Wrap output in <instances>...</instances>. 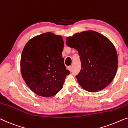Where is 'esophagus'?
<instances>
[{"mask_svg":"<svg viewBox=\"0 0 128 128\" xmlns=\"http://www.w3.org/2000/svg\"><path fill=\"white\" fill-rule=\"evenodd\" d=\"M68 70H69V71L71 72H72V67L71 66H68Z\"/></svg>","mask_w":128,"mask_h":128,"instance_id":"esophagus-1","label":"esophagus"}]
</instances>
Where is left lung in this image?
I'll use <instances>...</instances> for the list:
<instances>
[{
  "mask_svg": "<svg viewBox=\"0 0 128 128\" xmlns=\"http://www.w3.org/2000/svg\"><path fill=\"white\" fill-rule=\"evenodd\" d=\"M66 44L78 52L81 68L77 81L85 90L96 92L105 88L116 76L118 55L110 40L93 30L68 37Z\"/></svg>",
  "mask_w": 128,
  "mask_h": 128,
  "instance_id": "obj_1",
  "label": "left lung"
}]
</instances>
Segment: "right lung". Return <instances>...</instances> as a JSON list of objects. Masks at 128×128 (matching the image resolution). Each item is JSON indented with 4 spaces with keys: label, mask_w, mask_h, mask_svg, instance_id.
<instances>
[{
    "label": "right lung",
    "mask_w": 128,
    "mask_h": 128,
    "mask_svg": "<svg viewBox=\"0 0 128 128\" xmlns=\"http://www.w3.org/2000/svg\"><path fill=\"white\" fill-rule=\"evenodd\" d=\"M62 37L47 32L29 40L22 52L21 72L29 88L37 95L51 97L63 88L70 72L62 52Z\"/></svg>",
    "instance_id": "1"
}]
</instances>
